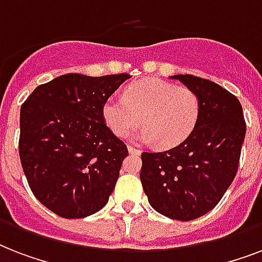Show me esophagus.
Wrapping results in <instances>:
<instances>
[{"instance_id": "34e87169", "label": "esophagus", "mask_w": 262, "mask_h": 262, "mask_svg": "<svg viewBox=\"0 0 262 262\" xmlns=\"http://www.w3.org/2000/svg\"><path fill=\"white\" fill-rule=\"evenodd\" d=\"M127 151H129V154H133V155H139L140 152H141L139 148L132 147V145H127Z\"/></svg>"}]
</instances>
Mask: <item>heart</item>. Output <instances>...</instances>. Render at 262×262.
<instances>
[{"instance_id": "b5f03b06", "label": "heart", "mask_w": 262, "mask_h": 262, "mask_svg": "<svg viewBox=\"0 0 262 262\" xmlns=\"http://www.w3.org/2000/svg\"><path fill=\"white\" fill-rule=\"evenodd\" d=\"M200 111L199 95L190 88L160 79H143L125 88L123 99H107L103 118L111 132L121 137L143 122L136 139L155 141L159 148H174L193 133Z\"/></svg>"}]
</instances>
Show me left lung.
Here are the masks:
<instances>
[{
  "label": "left lung",
  "mask_w": 262,
  "mask_h": 262,
  "mask_svg": "<svg viewBox=\"0 0 262 262\" xmlns=\"http://www.w3.org/2000/svg\"><path fill=\"white\" fill-rule=\"evenodd\" d=\"M171 79L199 95V123L177 147L143 152L140 179L155 211L187 222L213 209L235 178L246 122L239 100L219 84L191 75Z\"/></svg>",
  "instance_id": "8db88e82"
}]
</instances>
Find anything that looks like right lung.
Masks as SVG:
<instances>
[{
  "label": "right lung",
  "instance_id": "add662e5",
  "mask_svg": "<svg viewBox=\"0 0 262 262\" xmlns=\"http://www.w3.org/2000/svg\"><path fill=\"white\" fill-rule=\"evenodd\" d=\"M129 77L68 73L36 87L23 103V170L35 197L61 217L100 211L114 190L129 152L104 123L103 104Z\"/></svg>",
  "mask_w": 262,
  "mask_h": 262
}]
</instances>
